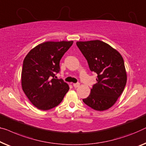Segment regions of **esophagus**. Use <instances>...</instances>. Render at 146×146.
I'll list each match as a JSON object with an SVG mask.
<instances>
[{
	"mask_svg": "<svg viewBox=\"0 0 146 146\" xmlns=\"http://www.w3.org/2000/svg\"><path fill=\"white\" fill-rule=\"evenodd\" d=\"M73 86H74V88H78V87H79V86H80V83L74 84Z\"/></svg>",
	"mask_w": 146,
	"mask_h": 146,
	"instance_id": "obj_1",
	"label": "esophagus"
}]
</instances>
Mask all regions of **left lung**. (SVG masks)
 Returning a JSON list of instances; mask_svg holds the SVG:
<instances>
[{"mask_svg": "<svg viewBox=\"0 0 146 146\" xmlns=\"http://www.w3.org/2000/svg\"><path fill=\"white\" fill-rule=\"evenodd\" d=\"M76 45L88 61L90 70L98 74L97 83L84 103L96 111L109 109L125 88L127 76L124 60L117 50L99 40L78 41Z\"/></svg>", "mask_w": 146, "mask_h": 146, "instance_id": "8db88e82", "label": "left lung"}]
</instances>
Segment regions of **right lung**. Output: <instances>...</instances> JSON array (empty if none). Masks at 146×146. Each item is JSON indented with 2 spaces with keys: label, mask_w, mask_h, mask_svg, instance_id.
I'll return each instance as SVG.
<instances>
[{
  "label": "right lung",
  "mask_w": 146,
  "mask_h": 146,
  "mask_svg": "<svg viewBox=\"0 0 146 146\" xmlns=\"http://www.w3.org/2000/svg\"><path fill=\"white\" fill-rule=\"evenodd\" d=\"M73 41H47L32 48L23 62L22 87L31 103L47 111L58 105L69 86L62 79H55L60 71V60Z\"/></svg>",
  "instance_id": "1"
}]
</instances>
